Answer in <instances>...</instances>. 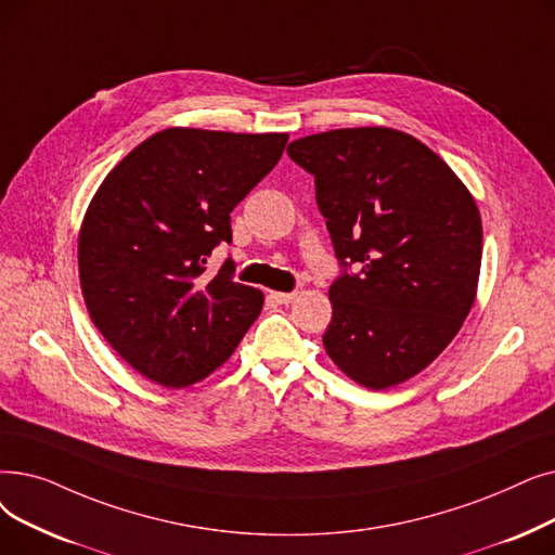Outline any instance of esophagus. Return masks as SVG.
<instances>
[{
	"instance_id": "esophagus-1",
	"label": "esophagus",
	"mask_w": 555,
	"mask_h": 555,
	"mask_svg": "<svg viewBox=\"0 0 555 555\" xmlns=\"http://www.w3.org/2000/svg\"><path fill=\"white\" fill-rule=\"evenodd\" d=\"M270 297L276 304H293L297 299V293H270Z\"/></svg>"
}]
</instances>
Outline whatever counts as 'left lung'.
Returning a JSON list of instances; mask_svg holds the SVG:
<instances>
[{
  "label": "left lung",
  "instance_id": "8db88e82",
  "mask_svg": "<svg viewBox=\"0 0 555 555\" xmlns=\"http://www.w3.org/2000/svg\"><path fill=\"white\" fill-rule=\"evenodd\" d=\"M287 156L315 177L343 268L324 349L356 383L392 388L428 367L469 315L483 254L476 202L436 152L388 127L306 135Z\"/></svg>",
  "mask_w": 555,
  "mask_h": 555
}]
</instances>
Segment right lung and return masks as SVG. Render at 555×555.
<instances>
[{
  "label": "right lung",
  "instance_id": "add662e5",
  "mask_svg": "<svg viewBox=\"0 0 555 555\" xmlns=\"http://www.w3.org/2000/svg\"><path fill=\"white\" fill-rule=\"evenodd\" d=\"M287 133L165 129L119 160L86 210L79 279L92 324L165 388L206 378L260 315L262 293L233 281L231 210L272 172Z\"/></svg>",
  "mask_w": 555,
  "mask_h": 555
}]
</instances>
